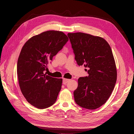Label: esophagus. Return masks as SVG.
Here are the masks:
<instances>
[{
    "label": "esophagus",
    "mask_w": 134,
    "mask_h": 134,
    "mask_svg": "<svg viewBox=\"0 0 134 134\" xmlns=\"http://www.w3.org/2000/svg\"><path fill=\"white\" fill-rule=\"evenodd\" d=\"M69 80L70 79H63V84H66Z\"/></svg>",
    "instance_id": "obj_1"
}]
</instances>
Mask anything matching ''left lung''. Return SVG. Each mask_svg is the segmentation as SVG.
Masks as SVG:
<instances>
[{"mask_svg": "<svg viewBox=\"0 0 134 134\" xmlns=\"http://www.w3.org/2000/svg\"><path fill=\"white\" fill-rule=\"evenodd\" d=\"M75 59L79 66L87 68L88 76L78 79L74 92L76 103L89 109H95L106 102L114 89L117 70L112 51L104 38L90 34L69 33Z\"/></svg>", "mask_w": 134, "mask_h": 134, "instance_id": "1", "label": "left lung"}]
</instances>
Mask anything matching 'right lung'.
<instances>
[{"label": "right lung", "mask_w": 134, "mask_h": 134, "mask_svg": "<svg viewBox=\"0 0 134 134\" xmlns=\"http://www.w3.org/2000/svg\"><path fill=\"white\" fill-rule=\"evenodd\" d=\"M68 40L63 32L47 31L32 37L22 48L17 62L19 87L27 102L36 108L49 107L57 99L63 79L43 71Z\"/></svg>", "instance_id": "add662e5"}]
</instances>
